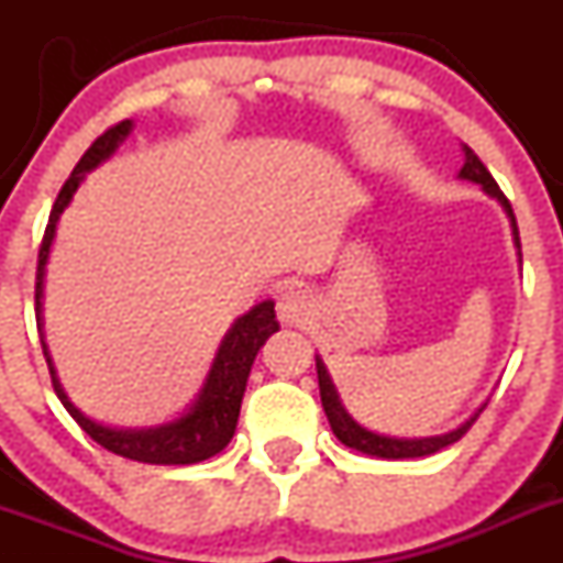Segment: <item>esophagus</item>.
<instances>
[{
    "instance_id": "34e87169",
    "label": "esophagus",
    "mask_w": 563,
    "mask_h": 563,
    "mask_svg": "<svg viewBox=\"0 0 563 563\" xmlns=\"http://www.w3.org/2000/svg\"><path fill=\"white\" fill-rule=\"evenodd\" d=\"M313 313V299L308 297V291L302 288H286V291L277 297V318L288 327H299Z\"/></svg>"
}]
</instances>
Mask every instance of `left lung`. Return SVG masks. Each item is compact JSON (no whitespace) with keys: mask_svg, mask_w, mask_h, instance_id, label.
<instances>
[{"mask_svg":"<svg viewBox=\"0 0 563 563\" xmlns=\"http://www.w3.org/2000/svg\"><path fill=\"white\" fill-rule=\"evenodd\" d=\"M457 176H460V179L474 181V185H479L485 196L496 198V201L501 203V209H504V212H507V218H509V229H512V242H515V247H518V261H520V264H523V258H520L518 220H515L512 203L507 201V196H504L501 187L496 185V179H493L490 172H487V168L482 166V161L474 155V150H471V146H465V144H463V168H460ZM316 371H318V389H321V406H323V413H327L329 428H332V433L338 435L340 444H345V446H349V450H356V452H362V455H371V457L406 460V457L433 455V452L444 450V446L455 444V441L463 439V435L468 433L471 424L476 422V417H479V413H482V408L487 406V402H482V406L476 408V411L471 413V417L465 419V422H460L457 428L446 430V433H441V435L397 439V435L376 433V430L365 428V424H360L354 417H351L349 408H345L343 400H340L338 387H334V382H332V376H329L327 365H323V360L318 354H316Z\"/></svg>","mask_w":563,"mask_h":563,"instance_id":"1","label":"left lung"}]
</instances>
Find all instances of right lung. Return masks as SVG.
Instances as JSON below:
<instances>
[{"instance_id":"1","label":"right lung","mask_w":563,"mask_h":563,"mask_svg":"<svg viewBox=\"0 0 563 563\" xmlns=\"http://www.w3.org/2000/svg\"><path fill=\"white\" fill-rule=\"evenodd\" d=\"M133 119H124L117 128L106 130L98 141L87 150V155L78 161V166L73 168L70 179L65 181V187L56 196L54 209H51L48 225H45L43 247H40V261H37V286H35V316H37V332L40 343H43L45 362H48L51 384H54L56 397L62 400V406L67 408L73 419L87 430L89 439L98 441L100 446H106L113 455H122L130 460H139V463L150 465H192L209 460L218 452H223L229 446V441L234 439L236 419H240V406L242 395H245L250 367H253L255 354L261 351V345L272 338V334L280 329L275 318V302L264 299V302L253 305L247 313H242L234 323L229 327V332L220 340L218 351L212 356V365H209L207 378H203L201 389L196 391L190 402L176 413L174 419H166L161 424H150V428H117V424H106L100 419H92L89 413H84L76 402L67 397L65 387H62L59 376H56L54 360H51L48 343H45L43 332V291H45V266H48L51 247H54L56 225H59L62 212L70 207L73 196H76L78 187L84 185L89 172H95L98 166H103L106 161H111L117 155L119 146L130 139L133 133Z\"/></svg>"}]
</instances>
